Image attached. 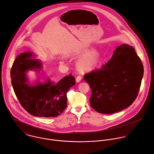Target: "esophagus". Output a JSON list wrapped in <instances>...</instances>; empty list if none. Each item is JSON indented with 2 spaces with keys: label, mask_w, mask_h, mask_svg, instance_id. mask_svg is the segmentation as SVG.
Listing matches in <instances>:
<instances>
[{
  "label": "esophagus",
  "mask_w": 154,
  "mask_h": 154,
  "mask_svg": "<svg viewBox=\"0 0 154 154\" xmlns=\"http://www.w3.org/2000/svg\"><path fill=\"white\" fill-rule=\"evenodd\" d=\"M81 79H82V77H81L80 75H77V77H76V81H77V82H80Z\"/></svg>",
  "instance_id": "esophagus-1"
}]
</instances>
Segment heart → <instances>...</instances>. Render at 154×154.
Returning <instances> with one entry per match:
<instances>
[{"instance_id": "b5f03b06", "label": "heart", "mask_w": 154, "mask_h": 154, "mask_svg": "<svg viewBox=\"0 0 154 154\" xmlns=\"http://www.w3.org/2000/svg\"><path fill=\"white\" fill-rule=\"evenodd\" d=\"M90 51L89 50L85 51L84 52V54L87 55L88 53H90ZM99 58V52L97 51H93L78 61L77 67L82 71H90L93 69L97 64Z\"/></svg>"}]
</instances>
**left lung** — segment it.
<instances>
[{
    "mask_svg": "<svg viewBox=\"0 0 154 154\" xmlns=\"http://www.w3.org/2000/svg\"><path fill=\"white\" fill-rule=\"evenodd\" d=\"M144 68L135 49L122 45L101 69L85 74L92 91L90 105L100 113L111 114L129 106L140 88Z\"/></svg>",
    "mask_w": 154,
    "mask_h": 154,
    "instance_id": "left-lung-1",
    "label": "left lung"
}]
</instances>
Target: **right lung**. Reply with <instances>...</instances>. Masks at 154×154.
Returning a JSON list of instances; mask_svg holds the SVG:
<instances>
[{
	"label": "right lung",
	"mask_w": 154,
	"mask_h": 154,
	"mask_svg": "<svg viewBox=\"0 0 154 154\" xmlns=\"http://www.w3.org/2000/svg\"><path fill=\"white\" fill-rule=\"evenodd\" d=\"M32 56L30 52L22 53L13 63L10 76L14 93L22 106L30 115L45 118L57 116L66 108V93L75 85V77L70 74L57 84L48 80L45 84L39 82L30 86L25 72L41 66V63Z\"/></svg>",
	"instance_id": "right-lung-1"
}]
</instances>
